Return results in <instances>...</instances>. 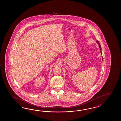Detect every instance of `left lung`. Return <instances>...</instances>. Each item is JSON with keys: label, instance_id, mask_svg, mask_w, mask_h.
Segmentation results:
<instances>
[{"label": "left lung", "instance_id": "left-lung-1", "mask_svg": "<svg viewBox=\"0 0 121 121\" xmlns=\"http://www.w3.org/2000/svg\"><path fill=\"white\" fill-rule=\"evenodd\" d=\"M96 42L97 44H98V45H99V49H100V50L101 54V55H102V51H101V49H102V48H101V47L100 44V43H99V42L98 41H96ZM102 60H103V57H102Z\"/></svg>", "mask_w": 121, "mask_h": 121}]
</instances>
